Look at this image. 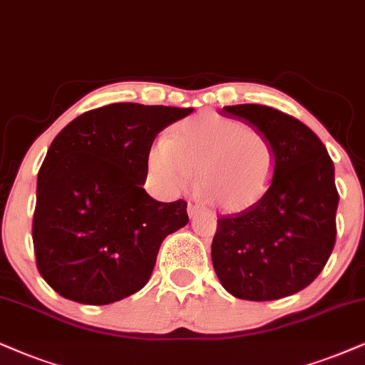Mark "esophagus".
<instances>
[{"instance_id": "1", "label": "esophagus", "mask_w": 365, "mask_h": 365, "mask_svg": "<svg viewBox=\"0 0 365 365\" xmlns=\"http://www.w3.org/2000/svg\"><path fill=\"white\" fill-rule=\"evenodd\" d=\"M200 210H202L200 207L193 205V204H188V207H187V214H188V217H190V219H192V217H195Z\"/></svg>"}]
</instances>
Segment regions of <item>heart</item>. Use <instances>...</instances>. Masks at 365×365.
<instances>
[{
    "label": "heart",
    "mask_w": 365,
    "mask_h": 365,
    "mask_svg": "<svg viewBox=\"0 0 365 365\" xmlns=\"http://www.w3.org/2000/svg\"><path fill=\"white\" fill-rule=\"evenodd\" d=\"M146 167L155 190L175 197L192 185L217 209L237 214L255 207L269 190L276 168L274 146L264 133L219 114L188 118L150 146Z\"/></svg>",
    "instance_id": "1"
}]
</instances>
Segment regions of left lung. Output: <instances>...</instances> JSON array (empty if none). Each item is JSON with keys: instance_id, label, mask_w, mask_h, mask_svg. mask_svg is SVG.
Listing matches in <instances>:
<instances>
[{"instance_id": "left-lung-1", "label": "left lung", "mask_w": 365, "mask_h": 365, "mask_svg": "<svg viewBox=\"0 0 365 365\" xmlns=\"http://www.w3.org/2000/svg\"><path fill=\"white\" fill-rule=\"evenodd\" d=\"M222 114L259 129L276 168L261 202L217 220L212 264L232 297L269 302L307 288L335 244L339 192L334 161L310 128L269 106H225Z\"/></svg>"}]
</instances>
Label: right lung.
<instances>
[{
    "label": "right lung",
    "instance_id": "1",
    "mask_svg": "<svg viewBox=\"0 0 365 365\" xmlns=\"http://www.w3.org/2000/svg\"><path fill=\"white\" fill-rule=\"evenodd\" d=\"M192 108L118 103L87 110L55 136L36 180L34 246L60 297L109 305L148 283L158 249L188 222L187 202L146 193V156Z\"/></svg>",
    "mask_w": 365,
    "mask_h": 365
}]
</instances>
